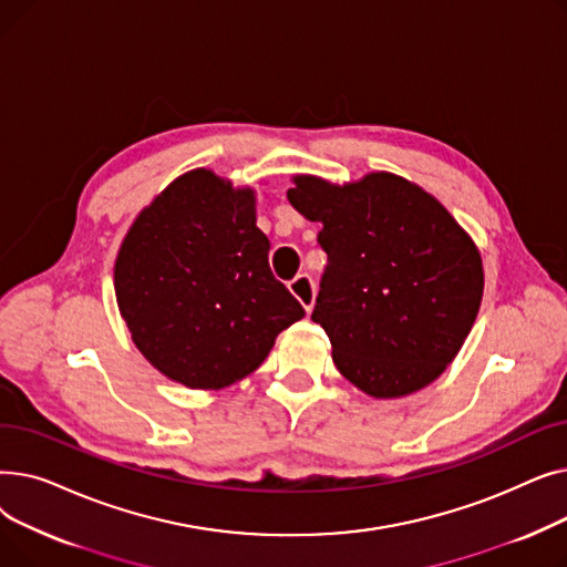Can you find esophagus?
Masks as SVG:
<instances>
[{
  "mask_svg": "<svg viewBox=\"0 0 567 567\" xmlns=\"http://www.w3.org/2000/svg\"><path fill=\"white\" fill-rule=\"evenodd\" d=\"M289 291L296 296V301H299L306 312H312L315 308V296H317V289H315V282L308 274H301L296 276L291 282H289Z\"/></svg>",
  "mask_w": 567,
  "mask_h": 567,
  "instance_id": "34e87169",
  "label": "esophagus"
}]
</instances>
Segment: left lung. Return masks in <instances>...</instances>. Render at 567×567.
Here are the masks:
<instances>
[{"instance_id": "left-lung-1", "label": "left lung", "mask_w": 567, "mask_h": 567, "mask_svg": "<svg viewBox=\"0 0 567 567\" xmlns=\"http://www.w3.org/2000/svg\"><path fill=\"white\" fill-rule=\"evenodd\" d=\"M289 204L329 255L312 321L333 363L377 400L425 389L460 353L483 301L478 246L434 195L391 172L344 186L296 174Z\"/></svg>"}]
</instances>
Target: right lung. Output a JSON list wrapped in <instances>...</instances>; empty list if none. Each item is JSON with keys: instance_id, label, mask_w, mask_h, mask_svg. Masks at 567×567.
<instances>
[{"instance_id": "obj_1", "label": "right lung", "mask_w": 567, "mask_h": 567, "mask_svg": "<svg viewBox=\"0 0 567 567\" xmlns=\"http://www.w3.org/2000/svg\"><path fill=\"white\" fill-rule=\"evenodd\" d=\"M255 190L190 169L144 206L114 261L116 306L167 379L218 391L255 372L306 310L268 268Z\"/></svg>"}]
</instances>
